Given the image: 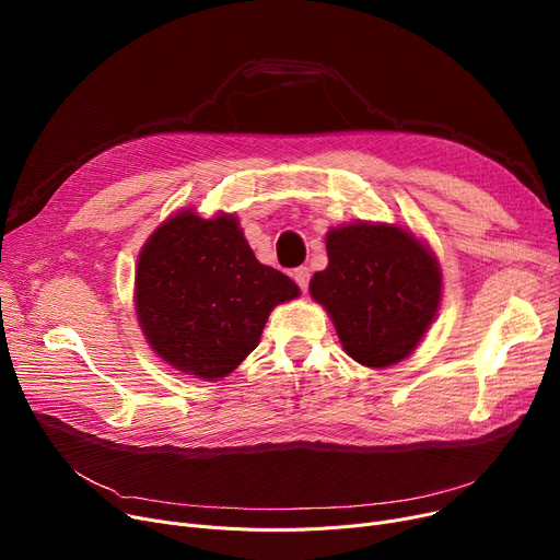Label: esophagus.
<instances>
[{
    "label": "esophagus",
    "instance_id": "esophagus-1",
    "mask_svg": "<svg viewBox=\"0 0 560 560\" xmlns=\"http://www.w3.org/2000/svg\"><path fill=\"white\" fill-rule=\"evenodd\" d=\"M292 279H295V283L302 288V292L308 290V281H311V272L308 268H298L295 272H292Z\"/></svg>",
    "mask_w": 560,
    "mask_h": 560
}]
</instances>
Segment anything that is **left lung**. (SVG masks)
Returning <instances> with one entry per match:
<instances>
[{
  "instance_id": "obj_1",
  "label": "left lung",
  "mask_w": 560,
  "mask_h": 560,
  "mask_svg": "<svg viewBox=\"0 0 560 560\" xmlns=\"http://www.w3.org/2000/svg\"><path fill=\"white\" fill-rule=\"evenodd\" d=\"M329 268L311 295L325 306L347 354L388 368L416 349L440 304V270L416 235L388 224H349L327 235Z\"/></svg>"
}]
</instances>
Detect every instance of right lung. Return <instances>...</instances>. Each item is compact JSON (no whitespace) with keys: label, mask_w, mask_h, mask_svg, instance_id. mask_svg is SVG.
<instances>
[{"label":"right lung","mask_w":560,"mask_h":560,"mask_svg":"<svg viewBox=\"0 0 560 560\" xmlns=\"http://www.w3.org/2000/svg\"><path fill=\"white\" fill-rule=\"evenodd\" d=\"M298 283L249 249L231 215L176 213L140 252L136 311L156 354L206 381L226 376L256 349L270 311Z\"/></svg>","instance_id":"obj_1"}]
</instances>
